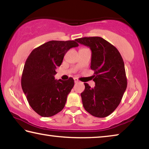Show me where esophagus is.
<instances>
[{
  "label": "esophagus",
  "mask_w": 149,
  "mask_h": 149,
  "mask_svg": "<svg viewBox=\"0 0 149 149\" xmlns=\"http://www.w3.org/2000/svg\"><path fill=\"white\" fill-rule=\"evenodd\" d=\"M74 81H75V83H78V81H78V79H77V78H74Z\"/></svg>",
  "instance_id": "34e87169"
}]
</instances>
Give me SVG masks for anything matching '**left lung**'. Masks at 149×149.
I'll return each mask as SVG.
<instances>
[{
    "label": "left lung",
    "instance_id": "obj_1",
    "mask_svg": "<svg viewBox=\"0 0 149 149\" xmlns=\"http://www.w3.org/2000/svg\"><path fill=\"white\" fill-rule=\"evenodd\" d=\"M76 41L90 47L91 69L94 71L95 86L93 89L84 84L85 90L81 93L83 105L93 116L107 117L120 104L127 88L123 58L116 48L102 37H83Z\"/></svg>",
    "mask_w": 149,
    "mask_h": 149
}]
</instances>
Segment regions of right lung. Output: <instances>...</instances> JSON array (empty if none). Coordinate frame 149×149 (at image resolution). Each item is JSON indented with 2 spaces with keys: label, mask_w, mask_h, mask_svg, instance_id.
Returning <instances> with one entry per match:
<instances>
[{
  "label": "right lung",
  "mask_w": 149,
  "mask_h": 149,
  "mask_svg": "<svg viewBox=\"0 0 149 149\" xmlns=\"http://www.w3.org/2000/svg\"><path fill=\"white\" fill-rule=\"evenodd\" d=\"M75 41H50L35 48L29 55L22 72L21 84L30 107L42 117H50L64 108L74 80H56V69Z\"/></svg>",
  "instance_id": "add662e5"
}]
</instances>
